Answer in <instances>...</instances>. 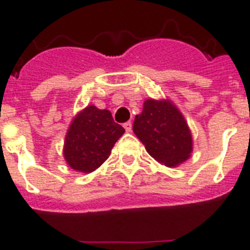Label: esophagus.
Wrapping results in <instances>:
<instances>
[{
	"label": "esophagus",
	"mask_w": 250,
	"mask_h": 250,
	"mask_svg": "<svg viewBox=\"0 0 250 250\" xmlns=\"http://www.w3.org/2000/svg\"><path fill=\"white\" fill-rule=\"evenodd\" d=\"M123 127H125V129L127 131V132H131V131H132V123H131V122H127V123H125V125H123Z\"/></svg>",
	"instance_id": "34e87169"
}]
</instances>
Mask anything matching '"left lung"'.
<instances>
[{
  "mask_svg": "<svg viewBox=\"0 0 250 250\" xmlns=\"http://www.w3.org/2000/svg\"><path fill=\"white\" fill-rule=\"evenodd\" d=\"M133 132L146 152L167 167L184 164L193 150L189 125L168 98L145 100L143 111L135 117Z\"/></svg>",
  "mask_w": 250,
  "mask_h": 250,
  "instance_id": "1",
  "label": "left lung"
}]
</instances>
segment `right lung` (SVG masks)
<instances>
[{
    "instance_id": "add662e5",
    "label": "right lung",
    "mask_w": 250,
    "mask_h": 250,
    "mask_svg": "<svg viewBox=\"0 0 250 250\" xmlns=\"http://www.w3.org/2000/svg\"><path fill=\"white\" fill-rule=\"evenodd\" d=\"M125 132L109 110L88 105L74 117L64 136L66 164L72 170L89 174L109 158L114 144Z\"/></svg>"
}]
</instances>
